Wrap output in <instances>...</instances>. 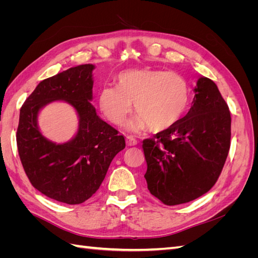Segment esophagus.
<instances>
[{
	"label": "esophagus",
	"instance_id": "obj_1",
	"mask_svg": "<svg viewBox=\"0 0 258 258\" xmlns=\"http://www.w3.org/2000/svg\"><path fill=\"white\" fill-rule=\"evenodd\" d=\"M126 143H127V145H129V146H134V145H137L138 144V141L137 140L132 137V136H127L126 137Z\"/></svg>",
	"mask_w": 258,
	"mask_h": 258
}]
</instances>
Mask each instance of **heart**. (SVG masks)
Returning a JSON list of instances; mask_svg holds the SVG:
<instances>
[{
  "label": "heart",
  "mask_w": 258,
  "mask_h": 258,
  "mask_svg": "<svg viewBox=\"0 0 258 258\" xmlns=\"http://www.w3.org/2000/svg\"><path fill=\"white\" fill-rule=\"evenodd\" d=\"M117 86H105L99 105L108 120L119 124L132 110L138 115L129 122L135 130L148 127L160 132L181 120L189 105V87L182 75L165 70L135 69L119 73Z\"/></svg>",
  "instance_id": "b5f03b06"
}]
</instances>
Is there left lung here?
<instances>
[{"label":"left lung","mask_w":258,"mask_h":258,"mask_svg":"<svg viewBox=\"0 0 258 258\" xmlns=\"http://www.w3.org/2000/svg\"><path fill=\"white\" fill-rule=\"evenodd\" d=\"M194 91L188 113L142 145L147 188L167 206L186 204L208 192L229 152L231 117L217 86L201 76Z\"/></svg>","instance_id":"left-lung-1"}]
</instances>
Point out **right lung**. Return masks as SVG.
<instances>
[{"instance_id":"right-lung-1","label":"right lung","mask_w":258,"mask_h":258,"mask_svg":"<svg viewBox=\"0 0 258 258\" xmlns=\"http://www.w3.org/2000/svg\"><path fill=\"white\" fill-rule=\"evenodd\" d=\"M93 70V64H82L42 81L20 108L16 139L25 172L34 188L67 205L89 199L126 146L124 138L90 103ZM53 100H66L79 116L76 137L62 145L46 139L37 124L38 112Z\"/></svg>"}]
</instances>
